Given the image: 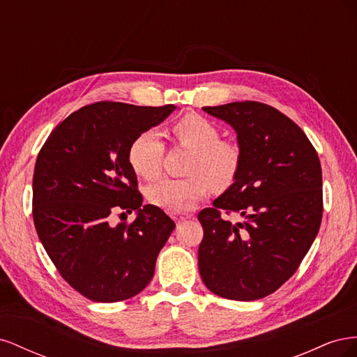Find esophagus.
Returning <instances> with one entry per match:
<instances>
[{
  "instance_id": "34e87169",
  "label": "esophagus",
  "mask_w": 357,
  "mask_h": 357,
  "mask_svg": "<svg viewBox=\"0 0 357 357\" xmlns=\"http://www.w3.org/2000/svg\"><path fill=\"white\" fill-rule=\"evenodd\" d=\"M192 218V214H185V213H183V214H174V215H172V219H174L176 222H183V220H188V219H190Z\"/></svg>"
}]
</instances>
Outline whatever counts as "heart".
Listing matches in <instances>:
<instances>
[{"label": "heart", "instance_id": "obj_1", "mask_svg": "<svg viewBox=\"0 0 357 357\" xmlns=\"http://www.w3.org/2000/svg\"><path fill=\"white\" fill-rule=\"evenodd\" d=\"M178 144L193 150L186 178H162L149 189V201L169 213H185L195 207L210 189H228L241 167L240 147L220 139V131L208 119L186 114L172 126ZM165 146L159 132L149 129L134 138L128 150L129 165L146 180L162 171Z\"/></svg>", "mask_w": 357, "mask_h": 357}]
</instances>
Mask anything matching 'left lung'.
I'll return each mask as SVG.
<instances>
[{"label":"left lung","instance_id":"obj_1","mask_svg":"<svg viewBox=\"0 0 357 357\" xmlns=\"http://www.w3.org/2000/svg\"><path fill=\"white\" fill-rule=\"evenodd\" d=\"M236 132L241 167L235 181L204 208L198 266L218 296L255 301L295 274L319 232L321 167L304 131L256 101L202 107ZM235 212L236 224L225 218Z\"/></svg>","mask_w":357,"mask_h":357}]
</instances>
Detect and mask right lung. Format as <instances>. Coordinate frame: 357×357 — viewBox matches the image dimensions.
<instances>
[{"mask_svg":"<svg viewBox=\"0 0 357 357\" xmlns=\"http://www.w3.org/2000/svg\"><path fill=\"white\" fill-rule=\"evenodd\" d=\"M176 110L101 101L82 107L50 132L32 178L38 238L66 282L96 302L139 294L176 223L143 204L128 150L134 138ZM117 211L132 224L109 223Z\"/></svg>","mask_w":357,"mask_h":357,"instance_id":"right-lung-1","label":"right lung"}]
</instances>
